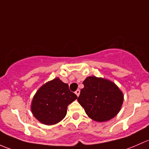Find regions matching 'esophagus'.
I'll return each mask as SVG.
<instances>
[{
    "mask_svg": "<svg viewBox=\"0 0 149 149\" xmlns=\"http://www.w3.org/2000/svg\"><path fill=\"white\" fill-rule=\"evenodd\" d=\"M79 93H80V90H77L76 91H75V94L77 95V97L79 95Z\"/></svg>",
    "mask_w": 149,
    "mask_h": 149,
    "instance_id": "obj_1",
    "label": "esophagus"
}]
</instances>
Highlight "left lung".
I'll list each match as a JSON object with an SVG mask.
<instances>
[{
    "label": "left lung",
    "mask_w": 149,
    "mask_h": 149,
    "mask_svg": "<svg viewBox=\"0 0 149 149\" xmlns=\"http://www.w3.org/2000/svg\"><path fill=\"white\" fill-rule=\"evenodd\" d=\"M77 98L87 116L93 120L104 122L114 118L120 111L123 95L113 82L102 78L88 77L83 82Z\"/></svg>",
    "instance_id": "obj_1"
}]
</instances>
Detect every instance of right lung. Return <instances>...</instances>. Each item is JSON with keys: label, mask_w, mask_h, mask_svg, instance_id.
I'll list each match as a JSON object with an SVG mask.
<instances>
[{"label": "right lung", "mask_w": 149, "mask_h": 149, "mask_svg": "<svg viewBox=\"0 0 149 149\" xmlns=\"http://www.w3.org/2000/svg\"><path fill=\"white\" fill-rule=\"evenodd\" d=\"M77 98L69 89L68 84L55 78L36 92L32 101V113L45 125L56 124L65 117L67 106Z\"/></svg>", "instance_id": "right-lung-1"}]
</instances>
